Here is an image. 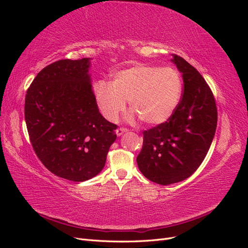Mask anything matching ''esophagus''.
I'll return each instance as SVG.
<instances>
[{
  "instance_id": "obj_1",
  "label": "esophagus",
  "mask_w": 248,
  "mask_h": 248,
  "mask_svg": "<svg viewBox=\"0 0 248 248\" xmlns=\"http://www.w3.org/2000/svg\"><path fill=\"white\" fill-rule=\"evenodd\" d=\"M128 131V129L127 128H124V127H120V128H118L117 130H116V133H117V136H122V134L124 133V132H127Z\"/></svg>"
}]
</instances>
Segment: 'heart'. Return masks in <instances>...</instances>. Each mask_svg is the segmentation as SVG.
<instances>
[{
    "mask_svg": "<svg viewBox=\"0 0 248 248\" xmlns=\"http://www.w3.org/2000/svg\"><path fill=\"white\" fill-rule=\"evenodd\" d=\"M183 91L182 78L172 67L136 65L116 72L111 81L94 85L97 106L108 121H115L125 109L126 101L148 125L166 123L174 115ZM137 115H136L135 114Z\"/></svg>",
    "mask_w": 248,
    "mask_h": 248,
    "instance_id": "heart-1",
    "label": "heart"
}]
</instances>
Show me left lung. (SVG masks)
<instances>
[{
  "mask_svg": "<svg viewBox=\"0 0 248 248\" xmlns=\"http://www.w3.org/2000/svg\"><path fill=\"white\" fill-rule=\"evenodd\" d=\"M171 61L182 73L181 100L169 121L142 132L137 157L141 174L160 185L183 181L198 170L217 125L215 98L204 78L180 56L172 55Z\"/></svg>",
  "mask_w": 248,
  "mask_h": 248,
  "instance_id": "1",
  "label": "left lung"
}]
</instances>
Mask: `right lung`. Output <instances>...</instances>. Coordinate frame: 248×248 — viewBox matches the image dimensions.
<instances>
[{"mask_svg":"<svg viewBox=\"0 0 248 248\" xmlns=\"http://www.w3.org/2000/svg\"><path fill=\"white\" fill-rule=\"evenodd\" d=\"M90 59L59 60L26 94L25 119L36 155L52 174L82 182L99 174L117 125L99 112L88 74Z\"/></svg>","mask_w":248,"mask_h":248,"instance_id":"right-lung-1","label":"right lung"}]
</instances>
